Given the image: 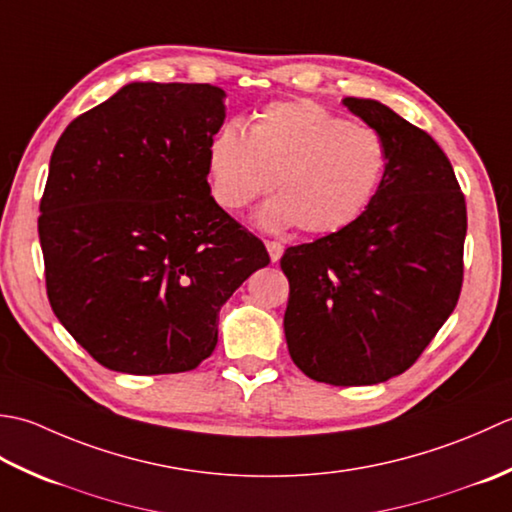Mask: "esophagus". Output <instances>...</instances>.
Masks as SVG:
<instances>
[{
	"mask_svg": "<svg viewBox=\"0 0 512 512\" xmlns=\"http://www.w3.org/2000/svg\"><path fill=\"white\" fill-rule=\"evenodd\" d=\"M265 245H267V252H269L271 263H278L280 256H283V245H280L278 241H265Z\"/></svg>",
	"mask_w": 512,
	"mask_h": 512,
	"instance_id": "34e87169",
	"label": "esophagus"
}]
</instances>
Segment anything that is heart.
I'll return each mask as SVG.
<instances>
[{
  "instance_id": "heart-1",
  "label": "heart",
  "mask_w": 512,
  "mask_h": 512,
  "mask_svg": "<svg viewBox=\"0 0 512 512\" xmlns=\"http://www.w3.org/2000/svg\"><path fill=\"white\" fill-rule=\"evenodd\" d=\"M387 168L380 132L349 123L314 101H278L258 110L247 134L223 123L207 143L212 196L238 212L278 187L258 212L267 229L298 225L327 236L367 210Z\"/></svg>"
}]
</instances>
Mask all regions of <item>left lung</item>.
Returning a JSON list of instances; mask_svg holds the SVG:
<instances>
[{
    "instance_id": "left-lung-1",
    "label": "left lung",
    "mask_w": 512,
    "mask_h": 512,
    "mask_svg": "<svg viewBox=\"0 0 512 512\" xmlns=\"http://www.w3.org/2000/svg\"><path fill=\"white\" fill-rule=\"evenodd\" d=\"M380 132L387 168L356 221L287 247L285 338L296 367L333 387L378 384L422 356L464 280L466 201L431 134L373 99L347 97Z\"/></svg>"
}]
</instances>
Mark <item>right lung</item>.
Here are the masks:
<instances>
[{"mask_svg": "<svg viewBox=\"0 0 512 512\" xmlns=\"http://www.w3.org/2000/svg\"><path fill=\"white\" fill-rule=\"evenodd\" d=\"M223 99L210 83H128L52 150L39 203L48 300L106 369H196L216 347L218 311L269 263L210 194Z\"/></svg>", "mask_w": 512, "mask_h": 512, "instance_id": "obj_1", "label": "right lung"}]
</instances>
